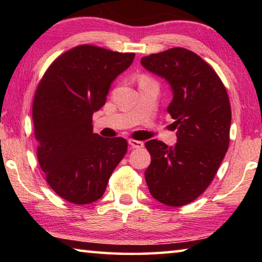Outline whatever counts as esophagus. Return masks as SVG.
Masks as SVG:
<instances>
[{"label":"esophagus","instance_id":"obj_1","mask_svg":"<svg viewBox=\"0 0 262 262\" xmlns=\"http://www.w3.org/2000/svg\"><path fill=\"white\" fill-rule=\"evenodd\" d=\"M128 143H129V145L132 148L134 149H141L144 147V143L142 141H136V140H128Z\"/></svg>","mask_w":262,"mask_h":262}]
</instances>
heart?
<instances>
[{
  "label": "heart",
  "mask_w": 262,
  "mask_h": 262,
  "mask_svg": "<svg viewBox=\"0 0 262 262\" xmlns=\"http://www.w3.org/2000/svg\"><path fill=\"white\" fill-rule=\"evenodd\" d=\"M143 79H147V78H143Z\"/></svg>",
  "instance_id": "1"
}]
</instances>
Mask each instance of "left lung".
Listing matches in <instances>:
<instances>
[{"mask_svg": "<svg viewBox=\"0 0 262 262\" xmlns=\"http://www.w3.org/2000/svg\"><path fill=\"white\" fill-rule=\"evenodd\" d=\"M141 64L170 85L167 112L177 129V143H145L151 163L144 172L150 194L170 207L194 201L214 179L228 151L231 107L215 70L185 48L144 56Z\"/></svg>", "mask_w": 262, "mask_h": 262, "instance_id": "left-lung-1", "label": "left lung"}]
</instances>
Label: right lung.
Masks as SVG:
<instances>
[{
  "label": "right lung",
  "mask_w": 262,
  "mask_h": 262,
  "mask_svg": "<svg viewBox=\"0 0 262 262\" xmlns=\"http://www.w3.org/2000/svg\"><path fill=\"white\" fill-rule=\"evenodd\" d=\"M134 57L77 46L57 57L39 83L32 107L38 161L48 185L64 200H99L127 152L125 139L94 133L92 114L105 105L113 81Z\"/></svg>",
  "instance_id": "add662e5"
}]
</instances>
